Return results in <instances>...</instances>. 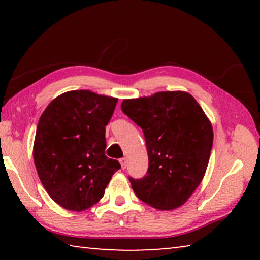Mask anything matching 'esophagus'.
<instances>
[{"mask_svg":"<svg viewBox=\"0 0 260 260\" xmlns=\"http://www.w3.org/2000/svg\"><path fill=\"white\" fill-rule=\"evenodd\" d=\"M119 161H120V164H121V169L125 170L126 166H127V159H126V158H125V157L121 158V159H120Z\"/></svg>","mask_w":260,"mask_h":260,"instance_id":"34e87169","label":"esophagus"}]
</instances>
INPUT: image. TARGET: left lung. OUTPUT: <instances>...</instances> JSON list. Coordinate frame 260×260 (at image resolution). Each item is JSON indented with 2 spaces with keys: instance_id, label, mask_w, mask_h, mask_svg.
Wrapping results in <instances>:
<instances>
[{
  "instance_id": "obj_1",
  "label": "left lung",
  "mask_w": 260,
  "mask_h": 260,
  "mask_svg": "<svg viewBox=\"0 0 260 260\" xmlns=\"http://www.w3.org/2000/svg\"><path fill=\"white\" fill-rule=\"evenodd\" d=\"M121 110L143 131L147 174L128 178L139 199L159 210L181 206L203 179L213 143L211 122L184 91L124 100Z\"/></svg>"
}]
</instances>
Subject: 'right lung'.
I'll list each match as a JSON object with an SVG mask.
<instances>
[{
	"instance_id": "add662e5",
	"label": "right lung",
	"mask_w": 260,
	"mask_h": 260,
	"mask_svg": "<svg viewBox=\"0 0 260 260\" xmlns=\"http://www.w3.org/2000/svg\"><path fill=\"white\" fill-rule=\"evenodd\" d=\"M117 99L89 90L59 95L41 114L33 157L39 178L57 204L83 211L102 199L120 162L105 156V126Z\"/></svg>"
}]
</instances>
